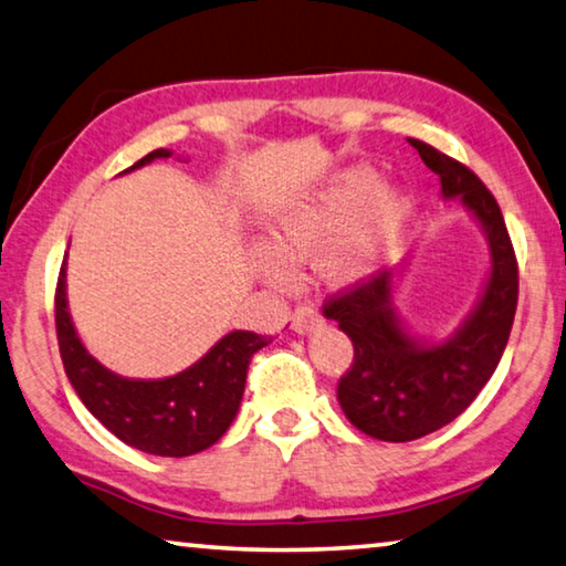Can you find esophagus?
Segmentation results:
<instances>
[{
    "label": "esophagus",
    "instance_id": "esophagus-1",
    "mask_svg": "<svg viewBox=\"0 0 566 566\" xmlns=\"http://www.w3.org/2000/svg\"><path fill=\"white\" fill-rule=\"evenodd\" d=\"M319 325H323V317H319V312L312 305H307V302H302V305L294 307V312H292V327H294V331L310 333Z\"/></svg>",
    "mask_w": 566,
    "mask_h": 566
}]
</instances>
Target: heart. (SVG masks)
Returning a JSON list of instances; mask_svg holds the SVG:
<instances>
[{
    "instance_id": "obj_1",
    "label": "heart",
    "mask_w": 566,
    "mask_h": 566,
    "mask_svg": "<svg viewBox=\"0 0 566 566\" xmlns=\"http://www.w3.org/2000/svg\"><path fill=\"white\" fill-rule=\"evenodd\" d=\"M368 167L343 172L331 188L284 208L272 221V249L261 251V269L276 282H290L292 269L319 253L323 274L335 284L370 274L389 251L401 208L391 192H374Z\"/></svg>"
}]
</instances>
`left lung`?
Masks as SVG:
<instances>
[{
  "instance_id": "left-lung-1",
  "label": "left lung",
  "mask_w": 566,
  "mask_h": 566,
  "mask_svg": "<svg viewBox=\"0 0 566 566\" xmlns=\"http://www.w3.org/2000/svg\"><path fill=\"white\" fill-rule=\"evenodd\" d=\"M440 177L447 198L478 216L491 239V280L468 323L444 345H419L391 310V272L360 276L323 302V315L350 337L353 364L337 381V401L360 432L411 442L460 417L493 376L518 305V261L493 192L458 159L409 139Z\"/></svg>"
}]
</instances>
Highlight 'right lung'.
Wrapping results in <instances>:
<instances>
[{
  "label": "right lung",
  "instance_id": "right-lung-1",
  "mask_svg": "<svg viewBox=\"0 0 566 566\" xmlns=\"http://www.w3.org/2000/svg\"><path fill=\"white\" fill-rule=\"evenodd\" d=\"M157 157H170V151H149L129 170ZM55 333L65 374L91 415L122 442L159 458H188L221 440L241 407L251 358L269 343L266 335L235 331L177 376L159 381L116 376L88 356L73 331L65 305V261L55 286Z\"/></svg>",
  "mask_w": 566,
  "mask_h": 566
}]
</instances>
